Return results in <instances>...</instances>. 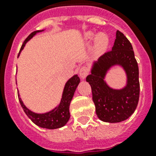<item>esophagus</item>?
Returning a JSON list of instances; mask_svg holds the SVG:
<instances>
[{
	"label": "esophagus",
	"mask_w": 156,
	"mask_h": 156,
	"mask_svg": "<svg viewBox=\"0 0 156 156\" xmlns=\"http://www.w3.org/2000/svg\"><path fill=\"white\" fill-rule=\"evenodd\" d=\"M89 74V69L87 67H86V66H83L82 68L80 69V70H79V75H80L81 78L82 79H85L86 77Z\"/></svg>",
	"instance_id": "34e87169"
}]
</instances>
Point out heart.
<instances>
[{"label":"heart","mask_w":156,"mask_h":156,"mask_svg":"<svg viewBox=\"0 0 156 156\" xmlns=\"http://www.w3.org/2000/svg\"><path fill=\"white\" fill-rule=\"evenodd\" d=\"M95 38V44H94V51L96 54L104 53L108 48L109 45V38L108 35L104 33H100L96 36L95 33L94 31L89 30L84 33L83 35V40H85L87 42L91 41Z\"/></svg>","instance_id":"1"}]
</instances>
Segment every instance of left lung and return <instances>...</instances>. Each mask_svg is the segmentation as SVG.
Returning a JSON list of instances; mask_svg holds the SVG:
<instances>
[{"label": "left lung", "mask_w": 156, "mask_h": 156, "mask_svg": "<svg viewBox=\"0 0 156 156\" xmlns=\"http://www.w3.org/2000/svg\"><path fill=\"white\" fill-rule=\"evenodd\" d=\"M114 66H120L126 73V84L121 89L112 88L105 81L107 72ZM86 80L91 87L95 112L100 120L117 123L134 112L140 91L138 66L133 47L123 33L116 31L112 51L93 62Z\"/></svg>", "instance_id": "8db88e82"}]
</instances>
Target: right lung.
Segmentation results:
<instances>
[{
	"mask_svg": "<svg viewBox=\"0 0 156 156\" xmlns=\"http://www.w3.org/2000/svg\"><path fill=\"white\" fill-rule=\"evenodd\" d=\"M44 30L33 31L23 42V45L21 47L20 52L24 48L26 44L30 39H32L37 33L42 32ZM18 56H19V54H18ZM79 83H80V78L78 76V74H75L72 78H69L65 85L60 104H58V105L56 108H54L53 109H52L51 111L44 112V113H36V112H34L29 108H27L25 104H23L18 90V100H19V102H20L23 111L25 112V113L27 114V116L36 126H40L41 128L49 129L61 128V127H63L65 125H66V123L68 122V121L70 118L69 105H70L71 100L73 99L74 92H75L77 87L78 86Z\"/></svg>",
	"mask_w": 156,
	"mask_h": 156,
	"instance_id": "right-lung-1",
	"label": "right lung"
}]
</instances>
